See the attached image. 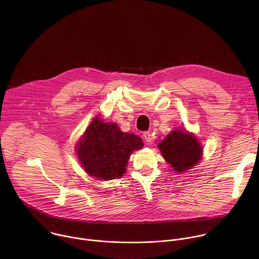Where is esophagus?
I'll use <instances>...</instances> for the list:
<instances>
[{"label":"esophagus","instance_id":"1","mask_svg":"<svg viewBox=\"0 0 259 259\" xmlns=\"http://www.w3.org/2000/svg\"><path fill=\"white\" fill-rule=\"evenodd\" d=\"M143 138H144V140L146 142H151L152 139H153V135H152V133L150 131H146V132L143 133Z\"/></svg>","mask_w":259,"mask_h":259}]
</instances>
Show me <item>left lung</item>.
<instances>
[{"label":"left lung","instance_id":"obj_1","mask_svg":"<svg viewBox=\"0 0 259 259\" xmlns=\"http://www.w3.org/2000/svg\"><path fill=\"white\" fill-rule=\"evenodd\" d=\"M158 147L175 172H186L192 169L199 163L203 153L197 137L181 129L173 130L159 142Z\"/></svg>","mask_w":259,"mask_h":259}]
</instances>
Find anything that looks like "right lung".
<instances>
[{
    "instance_id": "add662e5",
    "label": "right lung",
    "mask_w": 259,
    "mask_h": 259,
    "mask_svg": "<svg viewBox=\"0 0 259 259\" xmlns=\"http://www.w3.org/2000/svg\"><path fill=\"white\" fill-rule=\"evenodd\" d=\"M142 146L139 136L124 133L116 123L96 117L77 144V156L88 175L112 180L123 176L132 152Z\"/></svg>"
}]
</instances>
